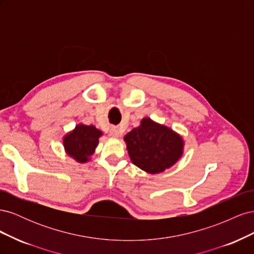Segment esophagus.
Listing matches in <instances>:
<instances>
[{
    "label": "esophagus",
    "mask_w": 254,
    "mask_h": 254,
    "mask_svg": "<svg viewBox=\"0 0 254 254\" xmlns=\"http://www.w3.org/2000/svg\"><path fill=\"white\" fill-rule=\"evenodd\" d=\"M110 135L113 137H120L121 136V131L117 127H112L110 130Z\"/></svg>",
    "instance_id": "34e87169"
}]
</instances>
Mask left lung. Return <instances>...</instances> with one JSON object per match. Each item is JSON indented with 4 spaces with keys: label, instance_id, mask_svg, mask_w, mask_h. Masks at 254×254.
Returning a JSON list of instances; mask_svg holds the SVG:
<instances>
[{
    "label": "left lung",
    "instance_id": "obj_1",
    "mask_svg": "<svg viewBox=\"0 0 254 254\" xmlns=\"http://www.w3.org/2000/svg\"><path fill=\"white\" fill-rule=\"evenodd\" d=\"M124 141L131 162L151 175L174 166L184 151L183 137L150 118L142 119L140 126L128 132Z\"/></svg>",
    "mask_w": 254,
    "mask_h": 254
}]
</instances>
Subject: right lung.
Returning a JSON list of instances; mask_svg holds the SVG:
<instances>
[{
	"label": "right lung",
	"mask_w": 254,
	"mask_h": 254,
	"mask_svg": "<svg viewBox=\"0 0 254 254\" xmlns=\"http://www.w3.org/2000/svg\"><path fill=\"white\" fill-rule=\"evenodd\" d=\"M103 134L102 130L95 126L79 123L73 130L64 135L63 145L64 151L77 163H87L95 152L99 137Z\"/></svg>",
	"instance_id": "right-lung-1"
}]
</instances>
